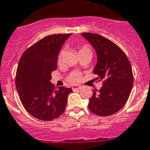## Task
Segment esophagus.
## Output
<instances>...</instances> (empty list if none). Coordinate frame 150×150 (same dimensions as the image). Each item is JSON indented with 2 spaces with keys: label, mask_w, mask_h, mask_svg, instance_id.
<instances>
[{
  "label": "esophagus",
  "mask_w": 150,
  "mask_h": 150,
  "mask_svg": "<svg viewBox=\"0 0 150 150\" xmlns=\"http://www.w3.org/2000/svg\"><path fill=\"white\" fill-rule=\"evenodd\" d=\"M72 89H73V90H74V91H75V90H80V89H81V86H74L72 87Z\"/></svg>",
  "instance_id": "1"
}]
</instances>
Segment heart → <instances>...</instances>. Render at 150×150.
Instances as JSON below:
<instances>
[{"label": "heart", "instance_id": "heart-1", "mask_svg": "<svg viewBox=\"0 0 150 150\" xmlns=\"http://www.w3.org/2000/svg\"><path fill=\"white\" fill-rule=\"evenodd\" d=\"M82 53H90V54H92V51L87 46H83L82 47H80V49L79 50V54H82ZM63 54H64V50H61L59 55H58V62H61ZM80 79H81V74L80 73L73 72L69 75L67 80L71 83H77L80 82Z\"/></svg>", "mask_w": 150, "mask_h": 150}]
</instances>
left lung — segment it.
<instances>
[{
    "mask_svg": "<svg viewBox=\"0 0 150 150\" xmlns=\"http://www.w3.org/2000/svg\"><path fill=\"white\" fill-rule=\"evenodd\" d=\"M96 51L93 73L103 80L102 87L93 90L88 108L97 116L114 114L124 106L133 88L132 67L125 53L110 40L101 35L82 33Z\"/></svg>",
    "mask_w": 150,
    "mask_h": 150,
    "instance_id": "obj_1",
    "label": "left lung"
}]
</instances>
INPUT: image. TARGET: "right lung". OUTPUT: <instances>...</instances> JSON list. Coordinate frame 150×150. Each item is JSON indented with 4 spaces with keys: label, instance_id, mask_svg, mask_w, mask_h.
<instances>
[{
    "label": "right lung",
    "instance_id": "right-lung-1",
    "mask_svg": "<svg viewBox=\"0 0 150 150\" xmlns=\"http://www.w3.org/2000/svg\"><path fill=\"white\" fill-rule=\"evenodd\" d=\"M71 33L45 37L23 52L16 73V88L25 110L37 119L50 121L64 113L71 88L54 89L51 73L58 54Z\"/></svg>",
    "mask_w": 150,
    "mask_h": 150
}]
</instances>
